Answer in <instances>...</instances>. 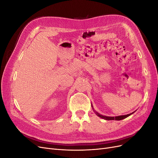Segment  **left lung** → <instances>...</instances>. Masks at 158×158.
<instances>
[{
  "label": "left lung",
  "instance_id": "obj_1",
  "mask_svg": "<svg viewBox=\"0 0 158 158\" xmlns=\"http://www.w3.org/2000/svg\"><path fill=\"white\" fill-rule=\"evenodd\" d=\"M92 109H93V110H94V111L95 112V113L96 114V115H97V116H98V117H100V118H102L105 119V120H107V121H109V120L120 121V120H122V119H124V118H125L128 117V116L131 115L132 114H133L134 113H135V112L136 111H134V112H132V113H130V114H125V115H120V116H117V117H107V116H105V115H103V114H99V113H98L96 111H95L94 109V107H93V106H92Z\"/></svg>",
  "mask_w": 158,
  "mask_h": 158
}]
</instances>
